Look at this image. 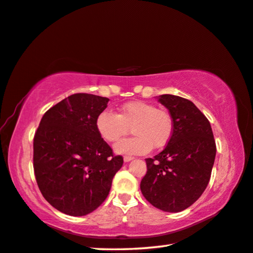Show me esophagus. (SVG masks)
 Listing matches in <instances>:
<instances>
[{
  "mask_svg": "<svg viewBox=\"0 0 253 253\" xmlns=\"http://www.w3.org/2000/svg\"><path fill=\"white\" fill-rule=\"evenodd\" d=\"M131 160H134V158L133 156H124V161L125 162H129V161H131Z\"/></svg>",
  "mask_w": 253,
  "mask_h": 253,
  "instance_id": "1",
  "label": "esophagus"
}]
</instances>
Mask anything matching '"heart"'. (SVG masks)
Segmentation results:
<instances>
[{
    "label": "heart",
    "mask_w": 253,
    "mask_h": 253,
    "mask_svg": "<svg viewBox=\"0 0 253 253\" xmlns=\"http://www.w3.org/2000/svg\"><path fill=\"white\" fill-rule=\"evenodd\" d=\"M98 134L107 143L118 142L129 133L135 136L123 139L115 145L118 154H145L154 148L169 144L174 131V120L166 109L153 103L130 101L123 105L119 114L109 109L102 110L95 119Z\"/></svg>",
    "instance_id": "1"
}]
</instances>
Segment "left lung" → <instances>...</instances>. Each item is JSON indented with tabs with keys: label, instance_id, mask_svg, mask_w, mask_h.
I'll return each instance as SVG.
<instances>
[{
	"label": "left lung",
	"instance_id": "8db88e82",
	"mask_svg": "<svg viewBox=\"0 0 253 253\" xmlns=\"http://www.w3.org/2000/svg\"><path fill=\"white\" fill-rule=\"evenodd\" d=\"M159 101L174 120V131L166 148L146 159L141 181L144 197L154 207L178 213L191 206L210 182L216 144L211 124L190 100L162 94Z\"/></svg>",
	"mask_w": 253,
	"mask_h": 253
}]
</instances>
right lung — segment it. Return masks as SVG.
<instances>
[{
    "mask_svg": "<svg viewBox=\"0 0 253 253\" xmlns=\"http://www.w3.org/2000/svg\"><path fill=\"white\" fill-rule=\"evenodd\" d=\"M109 99L75 93L48 109L34 137V170L43 198L62 213L83 216L101 205L123 167L100 137L95 119Z\"/></svg>",
    "mask_w": 253,
    "mask_h": 253,
    "instance_id": "add662e5",
    "label": "right lung"
}]
</instances>
